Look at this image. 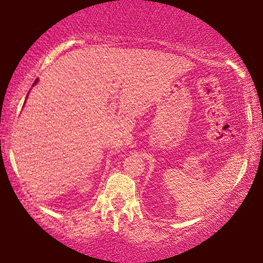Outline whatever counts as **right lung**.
<instances>
[{
	"label": "right lung",
	"mask_w": 263,
	"mask_h": 263,
	"mask_svg": "<svg viewBox=\"0 0 263 263\" xmlns=\"http://www.w3.org/2000/svg\"><path fill=\"white\" fill-rule=\"evenodd\" d=\"M34 84H35V81H34Z\"/></svg>",
	"instance_id": "1"
}]
</instances>
